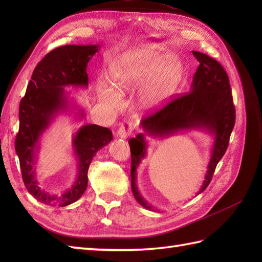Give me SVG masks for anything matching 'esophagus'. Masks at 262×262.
I'll return each instance as SVG.
<instances>
[{"mask_svg": "<svg viewBox=\"0 0 262 262\" xmlns=\"http://www.w3.org/2000/svg\"><path fill=\"white\" fill-rule=\"evenodd\" d=\"M133 127H132V122L130 121H124L119 125L118 130H117V137L120 138H127L132 134Z\"/></svg>", "mask_w": 262, "mask_h": 262, "instance_id": "1", "label": "esophagus"}]
</instances>
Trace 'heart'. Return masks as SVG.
<instances>
[{"instance_id":"1","label":"heart","mask_w":262,"mask_h":262,"mask_svg":"<svg viewBox=\"0 0 262 262\" xmlns=\"http://www.w3.org/2000/svg\"><path fill=\"white\" fill-rule=\"evenodd\" d=\"M181 76V65L177 59L164 62L162 57L143 49L130 51L117 58L110 65L107 75L109 88L100 86L98 96L101 101L117 105L122 96L149 81L143 94L145 107H155L163 102L174 91Z\"/></svg>"}]
</instances>
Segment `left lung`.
I'll return each mask as SVG.
<instances>
[{"label":"left lung","mask_w":262,"mask_h":262,"mask_svg":"<svg viewBox=\"0 0 262 262\" xmlns=\"http://www.w3.org/2000/svg\"><path fill=\"white\" fill-rule=\"evenodd\" d=\"M192 55L199 62V66L193 74L190 91L174 98L161 110L142 119L141 127L144 134H137L128 142L132 153V191L138 204L148 210H154L153 206L143 198L136 185L137 168L146 155L145 136L168 137L190 129H203L214 135L207 172L197 193L199 194L209 185L217 163L229 146L231 133L234 128L235 108L229 76L223 66L206 54L192 51Z\"/></svg>","instance_id":"8db88e82"}]
</instances>
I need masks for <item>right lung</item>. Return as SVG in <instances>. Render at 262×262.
I'll use <instances>...</instances> for the list:
<instances>
[{"instance_id": "add662e5", "label": "right lung", "mask_w": 262, "mask_h": 262, "mask_svg": "<svg viewBox=\"0 0 262 262\" xmlns=\"http://www.w3.org/2000/svg\"><path fill=\"white\" fill-rule=\"evenodd\" d=\"M99 45H66L48 53L33 71L25 97L19 107V133L15 137V152L20 161L22 179L33 197L52 206H68L76 202L88 187V170L100 148L113 141L109 128L86 124L73 137L77 159V174L73 185L60 194L42 190L36 179L35 164L40 138L58 114L69 110V97L64 86H88V63L99 51ZM79 118L84 117L77 111Z\"/></svg>"}]
</instances>
